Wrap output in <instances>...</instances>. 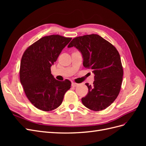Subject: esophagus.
<instances>
[{"instance_id": "34e87169", "label": "esophagus", "mask_w": 146, "mask_h": 146, "mask_svg": "<svg viewBox=\"0 0 146 146\" xmlns=\"http://www.w3.org/2000/svg\"><path fill=\"white\" fill-rule=\"evenodd\" d=\"M78 84L76 83H74V82H72V87H76L77 86H78Z\"/></svg>"}]
</instances>
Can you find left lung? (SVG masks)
Instances as JSON below:
<instances>
[{
	"label": "left lung",
	"mask_w": 146,
	"mask_h": 146,
	"mask_svg": "<svg viewBox=\"0 0 146 146\" xmlns=\"http://www.w3.org/2000/svg\"><path fill=\"white\" fill-rule=\"evenodd\" d=\"M72 47L81 52L84 67L94 74L93 85L85 83L88 92L82 98L83 104L96 111L107 108L117 98L122 85L123 68L118 51L96 34L74 38L68 46Z\"/></svg>",
	"instance_id": "obj_1"
}]
</instances>
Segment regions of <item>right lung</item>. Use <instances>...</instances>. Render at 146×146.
Masks as SVG:
<instances>
[{"instance_id":"obj_1","label":"right lung","mask_w":146,"mask_h":146,"mask_svg":"<svg viewBox=\"0 0 146 146\" xmlns=\"http://www.w3.org/2000/svg\"><path fill=\"white\" fill-rule=\"evenodd\" d=\"M71 39L58 35L44 36L29 46L22 56L21 83L30 102L42 111L58 108L70 88L71 82L56 80L50 68Z\"/></svg>"}]
</instances>
